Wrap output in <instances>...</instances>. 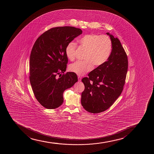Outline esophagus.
Returning <instances> with one entry per match:
<instances>
[{
    "mask_svg": "<svg viewBox=\"0 0 154 154\" xmlns=\"http://www.w3.org/2000/svg\"><path fill=\"white\" fill-rule=\"evenodd\" d=\"M82 78L81 76H78V80H79V81H81Z\"/></svg>",
    "mask_w": 154,
    "mask_h": 154,
    "instance_id": "esophagus-1",
    "label": "esophagus"
}]
</instances>
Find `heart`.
I'll list each match as a JSON object with an SVG mask.
<instances>
[{
	"mask_svg": "<svg viewBox=\"0 0 154 154\" xmlns=\"http://www.w3.org/2000/svg\"><path fill=\"white\" fill-rule=\"evenodd\" d=\"M78 42L82 48L86 50V60L78 61L69 67V70L78 75H84L92 70L94 65L97 67L102 65L111 55L112 44V40L108 36L95 34H87L81 37ZM75 49L76 45L72 42H69L66 47V54L70 60H74Z\"/></svg>",
	"mask_w": 154,
	"mask_h": 154,
	"instance_id": "1",
	"label": "heart"
}]
</instances>
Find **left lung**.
Segmentation results:
<instances>
[{"instance_id": "left-lung-1", "label": "left lung", "mask_w": 154, "mask_h": 154, "mask_svg": "<svg viewBox=\"0 0 154 154\" xmlns=\"http://www.w3.org/2000/svg\"><path fill=\"white\" fill-rule=\"evenodd\" d=\"M106 34L112 44L109 58L82 80L85 86L82 105L90 113L104 112L113 104L122 93L127 74L128 59L120 41L109 33Z\"/></svg>"}]
</instances>
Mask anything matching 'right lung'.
<instances>
[{
	"label": "right lung",
	"mask_w": 154,
	"mask_h": 154,
	"mask_svg": "<svg viewBox=\"0 0 154 154\" xmlns=\"http://www.w3.org/2000/svg\"><path fill=\"white\" fill-rule=\"evenodd\" d=\"M82 33L75 27H55L39 36L34 43L30 57V83L34 96L45 108L53 109L63 103V93L78 82L73 72L64 73L68 58L67 45ZM59 78H58V75Z\"/></svg>",
	"instance_id": "obj_1"
}]
</instances>
